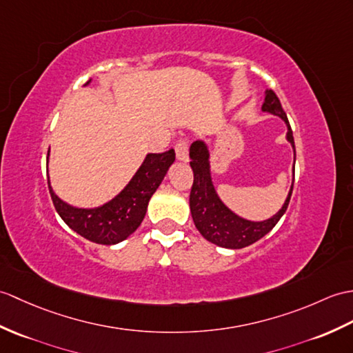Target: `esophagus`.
<instances>
[{
  "mask_svg": "<svg viewBox=\"0 0 353 353\" xmlns=\"http://www.w3.org/2000/svg\"><path fill=\"white\" fill-rule=\"evenodd\" d=\"M188 141L186 139H179L174 145V150H176V158L179 161H188Z\"/></svg>",
  "mask_w": 353,
  "mask_h": 353,
  "instance_id": "1",
  "label": "esophagus"
}]
</instances>
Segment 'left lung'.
<instances>
[{
  "mask_svg": "<svg viewBox=\"0 0 353 353\" xmlns=\"http://www.w3.org/2000/svg\"><path fill=\"white\" fill-rule=\"evenodd\" d=\"M261 111L270 112L284 120L285 125H288V135H285V138H288V141L292 144L294 152V141L290 123L283 110L280 99H278V96L272 90H266L265 102L261 105ZM190 158L191 168L194 171V183L190 195V208L194 224L204 239L218 245V247L230 250L248 247V245L257 242L272 230L278 221L284 215V212L288 210L293 191V183L290 186L289 195L288 199H285L283 208L278 210L274 216H270L269 219L265 221H248L245 218H241L221 201L215 191V186L210 176V153L208 144L204 141H194L190 149ZM294 158H296V152H294Z\"/></svg>",
  "mask_w": 353,
  "mask_h": 353,
  "instance_id": "8db88e82",
  "label": "left lung"
}]
</instances>
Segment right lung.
I'll list each match as a JSON object with an SVG mask.
<instances>
[{"label": "right lung", "mask_w": 353, "mask_h": 353, "mask_svg": "<svg viewBox=\"0 0 353 353\" xmlns=\"http://www.w3.org/2000/svg\"><path fill=\"white\" fill-rule=\"evenodd\" d=\"M174 159L176 153L173 149L163 153H149L125 190L99 208L81 209L64 203L55 195L48 179L49 194L55 210L73 232L94 243L114 245L125 241L141 224L147 204Z\"/></svg>", "instance_id": "add662e5"}]
</instances>
